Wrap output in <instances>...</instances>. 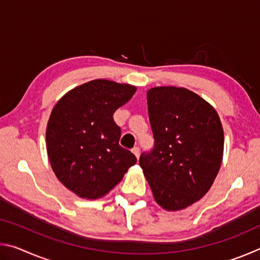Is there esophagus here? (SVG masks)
<instances>
[{"mask_svg":"<svg viewBox=\"0 0 260 260\" xmlns=\"http://www.w3.org/2000/svg\"><path fill=\"white\" fill-rule=\"evenodd\" d=\"M132 152H133L134 155H135V157L139 159V157H140V148L139 147L133 148V149H132Z\"/></svg>","mask_w":260,"mask_h":260,"instance_id":"1","label":"esophagus"}]
</instances>
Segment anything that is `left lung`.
I'll use <instances>...</instances> for the list:
<instances>
[{"instance_id": "left-lung-1", "label": "left lung", "mask_w": 260, "mask_h": 260, "mask_svg": "<svg viewBox=\"0 0 260 260\" xmlns=\"http://www.w3.org/2000/svg\"><path fill=\"white\" fill-rule=\"evenodd\" d=\"M155 147L142 153L143 170L156 203L180 211L210 190L223 156V128L209 102L183 87L147 91Z\"/></svg>"}]
</instances>
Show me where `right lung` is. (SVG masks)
I'll use <instances>...</instances> for the list:
<instances>
[{"label": "right lung", "instance_id": "add662e5", "mask_svg": "<svg viewBox=\"0 0 260 260\" xmlns=\"http://www.w3.org/2000/svg\"><path fill=\"white\" fill-rule=\"evenodd\" d=\"M136 87L96 79L68 91L52 109L46 146L56 178L77 196L103 197L119 183L136 158L119 146L113 113Z\"/></svg>", "mask_w": 260, "mask_h": 260}]
</instances>
